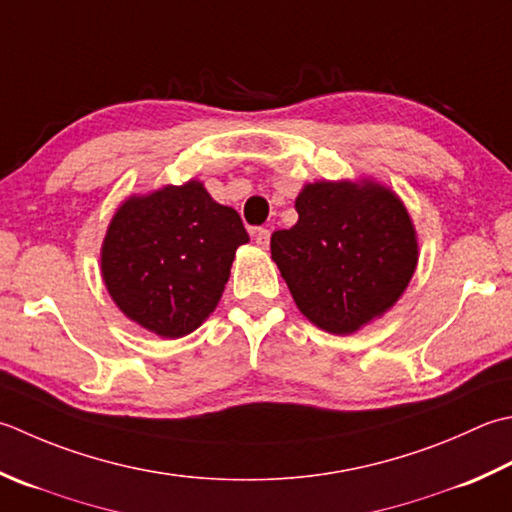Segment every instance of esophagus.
<instances>
[{
  "mask_svg": "<svg viewBox=\"0 0 512 512\" xmlns=\"http://www.w3.org/2000/svg\"><path fill=\"white\" fill-rule=\"evenodd\" d=\"M253 237H255L257 246L266 248V246L270 244V230H268V228H255V230H253Z\"/></svg>",
  "mask_w": 512,
  "mask_h": 512,
  "instance_id": "34e87169",
  "label": "esophagus"
}]
</instances>
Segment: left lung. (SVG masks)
Wrapping results in <instances>:
<instances>
[{"label": "left lung", "mask_w": 512, "mask_h": 512, "mask_svg": "<svg viewBox=\"0 0 512 512\" xmlns=\"http://www.w3.org/2000/svg\"><path fill=\"white\" fill-rule=\"evenodd\" d=\"M297 224L275 230L270 255L297 308L335 335L386 313L417 266V239L404 204L364 182H315L295 199Z\"/></svg>", "instance_id": "1"}]
</instances>
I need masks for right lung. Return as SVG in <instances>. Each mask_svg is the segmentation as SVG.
<instances>
[{"mask_svg": "<svg viewBox=\"0 0 512 512\" xmlns=\"http://www.w3.org/2000/svg\"><path fill=\"white\" fill-rule=\"evenodd\" d=\"M248 242L237 210L199 182L119 206L102 246V275L126 317L159 337H184L213 313L235 250Z\"/></svg>", "mask_w": 512, "mask_h": 512, "instance_id": "right-lung-1", "label": "right lung"}]
</instances>
